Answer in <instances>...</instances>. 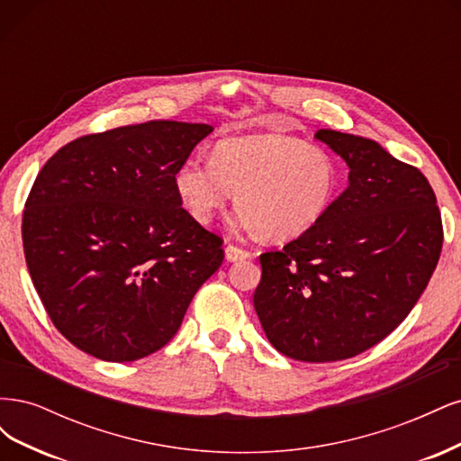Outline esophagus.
I'll list each match as a JSON object with an SVG mask.
<instances>
[{"mask_svg":"<svg viewBox=\"0 0 461 461\" xmlns=\"http://www.w3.org/2000/svg\"><path fill=\"white\" fill-rule=\"evenodd\" d=\"M248 258H252V254H249L248 249H242V248L232 246V244H229V246L225 248V259L230 261V263L242 261V259H248Z\"/></svg>","mask_w":461,"mask_h":461,"instance_id":"esophagus-1","label":"esophagus"}]
</instances>
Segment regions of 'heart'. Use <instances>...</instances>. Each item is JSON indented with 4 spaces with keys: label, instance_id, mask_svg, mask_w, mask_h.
<instances>
[{
    "label": "heart",
    "instance_id": "obj_1",
    "mask_svg": "<svg viewBox=\"0 0 461 461\" xmlns=\"http://www.w3.org/2000/svg\"><path fill=\"white\" fill-rule=\"evenodd\" d=\"M339 188L340 171L329 151L281 134L225 138L209 163L190 158L175 173L176 196L200 225H209L236 192V227L275 242L315 229Z\"/></svg>",
    "mask_w": 461,
    "mask_h": 461
}]
</instances>
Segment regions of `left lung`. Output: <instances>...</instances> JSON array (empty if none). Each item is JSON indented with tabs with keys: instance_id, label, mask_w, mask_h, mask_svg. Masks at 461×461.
<instances>
[{
	"instance_id": "1",
	"label": "left lung",
	"mask_w": 461,
	"mask_h": 461,
	"mask_svg": "<svg viewBox=\"0 0 461 461\" xmlns=\"http://www.w3.org/2000/svg\"><path fill=\"white\" fill-rule=\"evenodd\" d=\"M315 138L348 165V188L315 229L259 256L254 308L278 352L325 364L408 317L438 263L442 221L421 171L379 142L330 129Z\"/></svg>"
}]
</instances>
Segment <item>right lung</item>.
I'll return each instance as SVG.
<instances>
[{
	"label": "right lung",
	"instance_id": "right-lung-1",
	"mask_svg": "<svg viewBox=\"0 0 461 461\" xmlns=\"http://www.w3.org/2000/svg\"><path fill=\"white\" fill-rule=\"evenodd\" d=\"M212 124L148 121L63 146L23 215L34 288L63 337L104 361L169 342L222 263L221 239L183 209L175 173Z\"/></svg>",
	"mask_w": 461,
	"mask_h": 461
}]
</instances>
